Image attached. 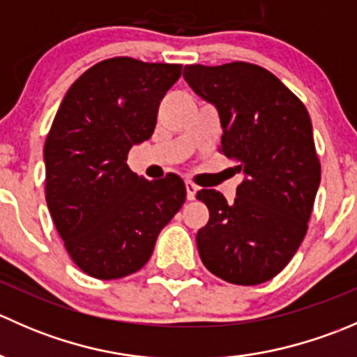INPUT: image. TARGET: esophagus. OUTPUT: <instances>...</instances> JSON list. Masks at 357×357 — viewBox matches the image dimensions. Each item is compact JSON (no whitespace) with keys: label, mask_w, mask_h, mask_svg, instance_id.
Wrapping results in <instances>:
<instances>
[{"label":"esophagus","mask_w":357,"mask_h":357,"mask_svg":"<svg viewBox=\"0 0 357 357\" xmlns=\"http://www.w3.org/2000/svg\"><path fill=\"white\" fill-rule=\"evenodd\" d=\"M185 186H186V199H188V200H193V199H195L197 192H199V186L193 185L192 181H186V183H185Z\"/></svg>","instance_id":"esophagus-1"}]
</instances>
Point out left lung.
Segmentation results:
<instances>
[{
	"mask_svg": "<svg viewBox=\"0 0 357 357\" xmlns=\"http://www.w3.org/2000/svg\"><path fill=\"white\" fill-rule=\"evenodd\" d=\"M190 88L221 119V152L243 176L228 204L200 190L208 222L197 233L205 268L235 285H259L290 262L307 231L321 165L304 103L266 68L247 62L185 66Z\"/></svg>",
	"mask_w": 357,
	"mask_h": 357,
	"instance_id": "left-lung-1",
	"label": "left lung"
}]
</instances>
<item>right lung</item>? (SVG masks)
Segmentation results:
<instances>
[{
    "mask_svg": "<svg viewBox=\"0 0 357 357\" xmlns=\"http://www.w3.org/2000/svg\"><path fill=\"white\" fill-rule=\"evenodd\" d=\"M178 63L103 60L68 88L45 143L46 204L72 261L98 280L132 275L186 199L179 176L149 181L126 164L153 135Z\"/></svg>",
    "mask_w": 357,
    "mask_h": 357,
    "instance_id": "1",
    "label": "right lung"
}]
</instances>
